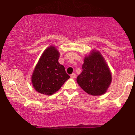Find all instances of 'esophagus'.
I'll return each instance as SVG.
<instances>
[{"label": "esophagus", "instance_id": "34e87169", "mask_svg": "<svg viewBox=\"0 0 135 135\" xmlns=\"http://www.w3.org/2000/svg\"><path fill=\"white\" fill-rule=\"evenodd\" d=\"M70 76H71V78H75L76 77V74H75V73H72V74H71L70 75Z\"/></svg>", "mask_w": 135, "mask_h": 135}]
</instances>
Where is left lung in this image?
<instances>
[{
    "mask_svg": "<svg viewBox=\"0 0 135 135\" xmlns=\"http://www.w3.org/2000/svg\"><path fill=\"white\" fill-rule=\"evenodd\" d=\"M82 69V72L76 78L80 87L93 96L105 93L112 82V76L101 53L92 50L85 56Z\"/></svg>",
    "mask_w": 135,
    "mask_h": 135,
    "instance_id": "left-lung-1",
    "label": "left lung"
}]
</instances>
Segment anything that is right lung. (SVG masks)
<instances>
[{
    "instance_id": "add662e5",
    "label": "right lung",
    "mask_w": 135,
    "mask_h": 135,
    "mask_svg": "<svg viewBox=\"0 0 135 135\" xmlns=\"http://www.w3.org/2000/svg\"><path fill=\"white\" fill-rule=\"evenodd\" d=\"M60 53L51 45L44 50L35 66L31 80L34 89L45 95H52L70 78L64 65L59 64Z\"/></svg>"
}]
</instances>
